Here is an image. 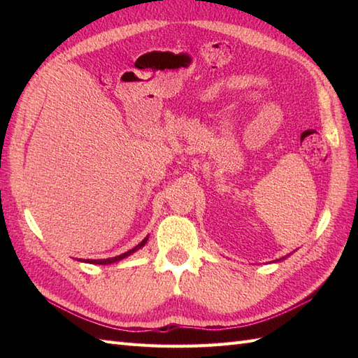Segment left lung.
Masks as SVG:
<instances>
[{"label": "left lung", "instance_id": "1", "mask_svg": "<svg viewBox=\"0 0 358 358\" xmlns=\"http://www.w3.org/2000/svg\"><path fill=\"white\" fill-rule=\"evenodd\" d=\"M286 257H289V255H286ZM286 257H283V258H280V260H275V262H281V260H285V258H286Z\"/></svg>", "mask_w": 358, "mask_h": 358}]
</instances>
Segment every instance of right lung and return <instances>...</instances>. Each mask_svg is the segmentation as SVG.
Instances as JSON below:
<instances>
[{"label":"right lung","mask_w":358,"mask_h":358,"mask_svg":"<svg viewBox=\"0 0 358 358\" xmlns=\"http://www.w3.org/2000/svg\"><path fill=\"white\" fill-rule=\"evenodd\" d=\"M148 240H149V235H146V238H144V240L140 243V245H136L134 249L127 250V252H124V254L117 255V257H112V258H104V260H86V263H92V264H112V263H117V262H120V260H123V258H127L129 255H132V254L136 252V250H138V249H141L144 245H146Z\"/></svg>","instance_id":"right-lung-1"}]
</instances>
